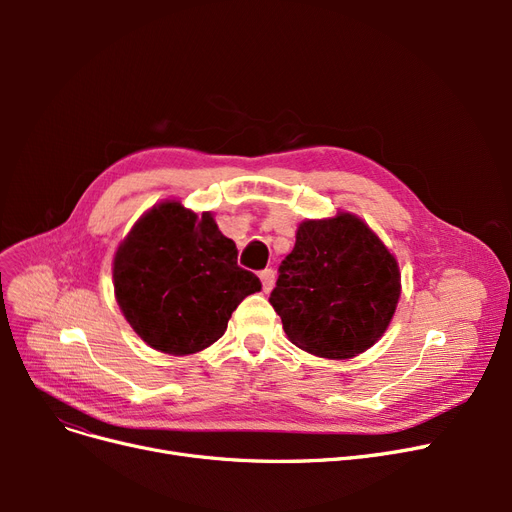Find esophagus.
I'll use <instances>...</instances> for the list:
<instances>
[{
    "instance_id": "34e87169",
    "label": "esophagus",
    "mask_w": 512,
    "mask_h": 512,
    "mask_svg": "<svg viewBox=\"0 0 512 512\" xmlns=\"http://www.w3.org/2000/svg\"><path fill=\"white\" fill-rule=\"evenodd\" d=\"M259 278H261V286H263L265 292H270L274 288V284H276V272L274 270H263L259 274Z\"/></svg>"
}]
</instances>
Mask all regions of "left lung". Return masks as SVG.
Returning <instances> with one entry per match:
<instances>
[{
	"label": "left lung",
	"mask_w": 512,
	"mask_h": 512,
	"mask_svg": "<svg viewBox=\"0 0 512 512\" xmlns=\"http://www.w3.org/2000/svg\"><path fill=\"white\" fill-rule=\"evenodd\" d=\"M400 297L396 259L351 213L307 220L278 267L270 303L292 344L351 359L386 332Z\"/></svg>",
	"instance_id": "left-lung-1"
}]
</instances>
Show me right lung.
<instances>
[{
	"label": "right lung",
	"mask_w": 512,
	"mask_h": 512,
	"mask_svg": "<svg viewBox=\"0 0 512 512\" xmlns=\"http://www.w3.org/2000/svg\"><path fill=\"white\" fill-rule=\"evenodd\" d=\"M215 226L166 201L134 224L114 257V290L132 330L155 351L191 355L224 336L240 301L261 290Z\"/></svg>",
	"instance_id": "add662e5"
}]
</instances>
